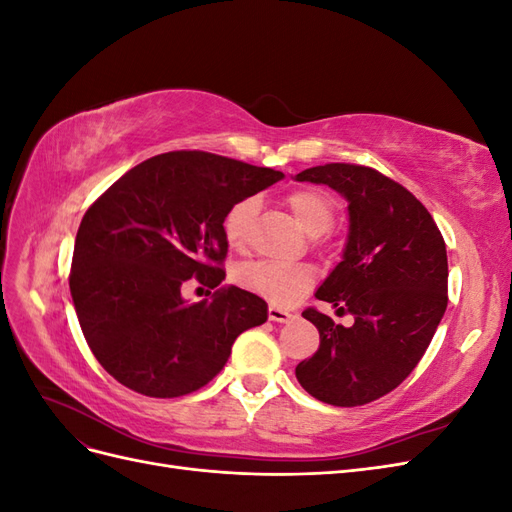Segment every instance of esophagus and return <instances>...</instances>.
I'll list each match as a JSON object with an SVG mask.
<instances>
[{"label":"esophagus","instance_id":"34e87169","mask_svg":"<svg viewBox=\"0 0 512 512\" xmlns=\"http://www.w3.org/2000/svg\"><path fill=\"white\" fill-rule=\"evenodd\" d=\"M292 318H294V314L290 312V309L269 305V320H273V322H290Z\"/></svg>","mask_w":512,"mask_h":512}]
</instances>
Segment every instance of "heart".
<instances>
[{
  "label": "heart",
  "instance_id": "1",
  "mask_svg": "<svg viewBox=\"0 0 512 512\" xmlns=\"http://www.w3.org/2000/svg\"><path fill=\"white\" fill-rule=\"evenodd\" d=\"M286 207L290 209L294 222L309 237H320L333 226L335 205L333 200L318 190H294L286 196ZM256 213V203L245 198L232 205L224 220V235L232 250H245L250 237V224ZM314 269L307 265H288V262L260 260L245 265L237 273V282L250 292L260 294L273 305H292L312 288Z\"/></svg>",
  "mask_w": 512,
  "mask_h": 512
}]
</instances>
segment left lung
Here are the masks:
<instances>
[{"label":"left lung","mask_w":512,"mask_h":512,"mask_svg":"<svg viewBox=\"0 0 512 512\" xmlns=\"http://www.w3.org/2000/svg\"><path fill=\"white\" fill-rule=\"evenodd\" d=\"M292 179L329 185L346 198L342 260L316 299L354 316L352 327H344L305 309L320 348L294 374L324 404L363 406L404 382L431 344L448 301L446 245L429 211L374 168L327 164Z\"/></svg>","instance_id":"left-lung-1"}]
</instances>
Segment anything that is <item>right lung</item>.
Returning a JSON list of instances; mask_svg holds the SVG:
<instances>
[{
	"instance_id": "obj_1",
	"label": "right lung",
	"mask_w": 512,
	"mask_h": 512,
	"mask_svg": "<svg viewBox=\"0 0 512 512\" xmlns=\"http://www.w3.org/2000/svg\"><path fill=\"white\" fill-rule=\"evenodd\" d=\"M280 170L205 151H170L117 179L76 232L70 294L83 335L117 382L149 397L205 386L235 339L267 322V303L237 286L213 301L183 284L220 286L232 205L280 181Z\"/></svg>"
}]
</instances>
